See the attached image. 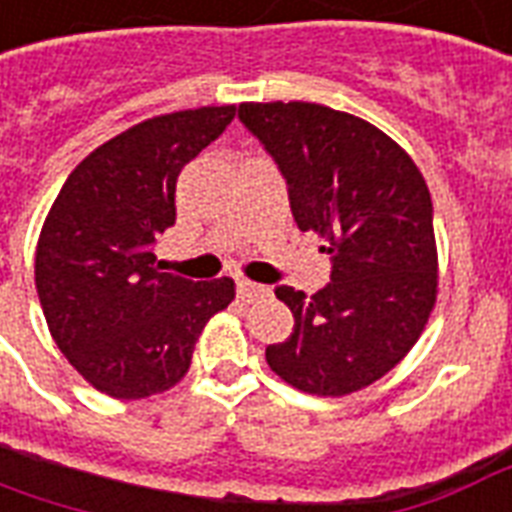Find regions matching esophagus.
<instances>
[{
  "mask_svg": "<svg viewBox=\"0 0 512 512\" xmlns=\"http://www.w3.org/2000/svg\"><path fill=\"white\" fill-rule=\"evenodd\" d=\"M266 293H268V287L255 285V282H249V279H241V282H238V298H241L244 304H252V301L263 298Z\"/></svg>",
  "mask_w": 512,
  "mask_h": 512,
  "instance_id": "1",
  "label": "esophagus"
}]
</instances>
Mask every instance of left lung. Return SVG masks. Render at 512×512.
Here are the masks:
<instances>
[{
    "label": "left lung",
    "mask_w": 512,
    "mask_h": 512,
    "mask_svg": "<svg viewBox=\"0 0 512 512\" xmlns=\"http://www.w3.org/2000/svg\"><path fill=\"white\" fill-rule=\"evenodd\" d=\"M238 119L271 151L298 230L325 241L331 285L276 287L293 336L266 350L287 385L347 396L391 372L429 323L439 293L431 195L399 143L317 102H244Z\"/></svg>",
    "instance_id": "left-lung-1"
}]
</instances>
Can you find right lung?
<instances>
[{
    "mask_svg": "<svg viewBox=\"0 0 512 512\" xmlns=\"http://www.w3.org/2000/svg\"><path fill=\"white\" fill-rule=\"evenodd\" d=\"M236 116L208 105L154 116L102 143L59 189L34 252L56 347L92 388L149 399L184 380L200 331L236 298L230 276L162 274L151 246L176 222V179Z\"/></svg>",
    "mask_w": 512,
    "mask_h": 512,
    "instance_id": "1",
    "label": "right lung"
}]
</instances>
